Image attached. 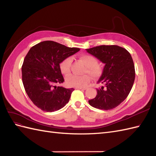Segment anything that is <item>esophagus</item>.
<instances>
[{"instance_id": "34e87169", "label": "esophagus", "mask_w": 156, "mask_h": 156, "mask_svg": "<svg viewBox=\"0 0 156 156\" xmlns=\"http://www.w3.org/2000/svg\"><path fill=\"white\" fill-rule=\"evenodd\" d=\"M77 89H80V90H87V88H83V87H77Z\"/></svg>"}]
</instances>
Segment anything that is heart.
Instances as JSON below:
<instances>
[{
	"instance_id": "1",
	"label": "heart",
	"mask_w": 156,
	"mask_h": 156,
	"mask_svg": "<svg viewBox=\"0 0 156 156\" xmlns=\"http://www.w3.org/2000/svg\"><path fill=\"white\" fill-rule=\"evenodd\" d=\"M79 59L86 66L84 72L88 73L94 79H98L101 76L102 71L98 65V60L94 56L90 55H82L79 56ZM72 58L67 57L61 61L59 68L61 73L64 75H68L71 72V64ZM90 81V77L88 74L83 75H70L66 78L67 85L71 87H84Z\"/></svg>"
}]
</instances>
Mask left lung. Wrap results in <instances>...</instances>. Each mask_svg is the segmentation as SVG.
<instances>
[{
    "instance_id": "1",
    "label": "left lung",
    "mask_w": 156,
    "mask_h": 156,
    "mask_svg": "<svg viewBox=\"0 0 156 156\" xmlns=\"http://www.w3.org/2000/svg\"><path fill=\"white\" fill-rule=\"evenodd\" d=\"M105 64L98 83L105 86L97 89L89 104L99 109L110 110L124 101L133 85L135 71L133 59L126 49L118 45H100L86 49Z\"/></svg>"
}]
</instances>
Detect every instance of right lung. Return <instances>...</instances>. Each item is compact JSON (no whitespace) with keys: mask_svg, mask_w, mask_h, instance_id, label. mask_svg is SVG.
Instances as JSON below:
<instances>
[{"mask_svg":"<svg viewBox=\"0 0 156 156\" xmlns=\"http://www.w3.org/2000/svg\"><path fill=\"white\" fill-rule=\"evenodd\" d=\"M80 49L53 41H44L32 47L22 66V81L28 96L41 110L54 112L68 103L72 88L56 86L64 81L59 64Z\"/></svg>","mask_w":156,"mask_h":156,"instance_id":"right-lung-1","label":"right lung"}]
</instances>
